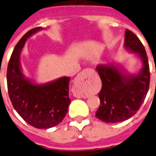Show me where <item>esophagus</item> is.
Instances as JSON below:
<instances>
[{"mask_svg":"<svg viewBox=\"0 0 156 156\" xmlns=\"http://www.w3.org/2000/svg\"><path fill=\"white\" fill-rule=\"evenodd\" d=\"M88 72H89V70H83L77 77L75 82H74V88H73V93H74V96L75 97L81 98L82 97V94L78 90L80 89V88L84 86L89 81V78L88 77Z\"/></svg>","mask_w":156,"mask_h":156,"instance_id":"esophagus-1","label":"esophagus"}]
</instances>
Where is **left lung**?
<instances>
[{"label": "left lung", "instance_id": "1", "mask_svg": "<svg viewBox=\"0 0 156 156\" xmlns=\"http://www.w3.org/2000/svg\"><path fill=\"white\" fill-rule=\"evenodd\" d=\"M124 47L141 60L142 67L137 74H129L125 69L113 63L99 64L96 67L102 81L99 93L101 105L96 117L107 123L125 121L134 115L149 89V64L145 48L128 29L125 32Z\"/></svg>", "mask_w": 156, "mask_h": 156}]
</instances>
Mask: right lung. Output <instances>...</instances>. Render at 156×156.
Instances as JSON below:
<instances>
[{"label": "right lung", "instance_id": "add662e5", "mask_svg": "<svg viewBox=\"0 0 156 156\" xmlns=\"http://www.w3.org/2000/svg\"><path fill=\"white\" fill-rule=\"evenodd\" d=\"M41 27L31 29L20 40L13 50L7 70V84L12 106L25 122L37 129L55 126L67 115L69 77H61L44 84H37L23 73L20 54L30 37Z\"/></svg>", "mask_w": 156, "mask_h": 156}]
</instances>
